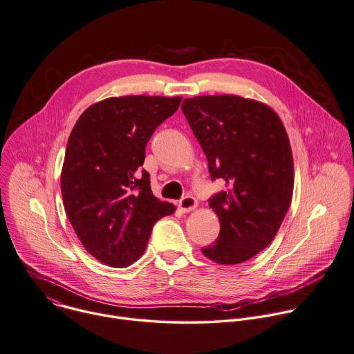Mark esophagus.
Listing matches in <instances>:
<instances>
[{
	"instance_id": "1",
	"label": "esophagus",
	"mask_w": 354,
	"mask_h": 354,
	"mask_svg": "<svg viewBox=\"0 0 354 354\" xmlns=\"http://www.w3.org/2000/svg\"><path fill=\"white\" fill-rule=\"evenodd\" d=\"M178 207H179L180 211L189 212V211H192V209H194L197 207V200L193 196H185V197H182L179 200Z\"/></svg>"
}]
</instances>
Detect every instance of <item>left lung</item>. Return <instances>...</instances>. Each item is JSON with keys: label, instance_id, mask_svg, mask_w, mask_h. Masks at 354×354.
Instances as JSON below:
<instances>
[{"label": "left lung", "instance_id": "obj_1", "mask_svg": "<svg viewBox=\"0 0 354 354\" xmlns=\"http://www.w3.org/2000/svg\"><path fill=\"white\" fill-rule=\"evenodd\" d=\"M180 108L211 180L225 183L208 200L219 234L201 252L218 264L245 263L272 242L290 207L295 172L285 127L270 106L238 95L186 98Z\"/></svg>", "mask_w": 354, "mask_h": 354}]
</instances>
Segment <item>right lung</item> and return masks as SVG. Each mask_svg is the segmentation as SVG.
<instances>
[{
    "mask_svg": "<svg viewBox=\"0 0 354 354\" xmlns=\"http://www.w3.org/2000/svg\"><path fill=\"white\" fill-rule=\"evenodd\" d=\"M182 97H111L88 106L69 136L61 192L84 249L109 267L125 268L146 250L154 223L175 212L153 196L142 168L156 129Z\"/></svg>",
    "mask_w": 354,
    "mask_h": 354,
    "instance_id": "1",
    "label": "right lung"
}]
</instances>
